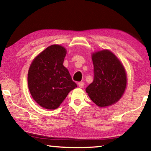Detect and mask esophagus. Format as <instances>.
Returning <instances> with one entry per match:
<instances>
[{
  "instance_id": "esophagus-1",
  "label": "esophagus",
  "mask_w": 151,
  "mask_h": 151,
  "mask_svg": "<svg viewBox=\"0 0 151 151\" xmlns=\"http://www.w3.org/2000/svg\"><path fill=\"white\" fill-rule=\"evenodd\" d=\"M78 85L80 88H83L84 85H85V83H84V82H79V83H78Z\"/></svg>"
}]
</instances>
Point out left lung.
I'll use <instances>...</instances> for the list:
<instances>
[{"mask_svg":"<svg viewBox=\"0 0 151 151\" xmlns=\"http://www.w3.org/2000/svg\"><path fill=\"white\" fill-rule=\"evenodd\" d=\"M92 60L94 79L86 87V92L99 106L111 105L121 98L126 88L127 75L124 66L108 50L94 53Z\"/></svg>","mask_w":151,"mask_h":151,"instance_id":"obj_1","label":"left lung"}]
</instances>
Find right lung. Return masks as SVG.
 Here are the masks:
<instances>
[{"mask_svg": "<svg viewBox=\"0 0 151 151\" xmlns=\"http://www.w3.org/2000/svg\"><path fill=\"white\" fill-rule=\"evenodd\" d=\"M66 54L62 46L47 47L36 57L28 73V85L32 98L40 106L55 109L77 85L63 66Z\"/></svg>", "mask_w": 151, "mask_h": 151, "instance_id": "obj_1", "label": "right lung"}]
</instances>
